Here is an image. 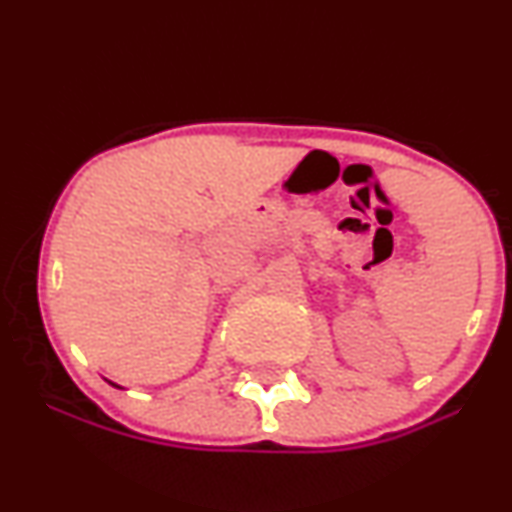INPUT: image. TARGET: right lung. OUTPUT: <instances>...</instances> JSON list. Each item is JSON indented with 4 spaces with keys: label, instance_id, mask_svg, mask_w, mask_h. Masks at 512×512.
<instances>
[{
    "label": "right lung",
    "instance_id": "add662e5",
    "mask_svg": "<svg viewBox=\"0 0 512 512\" xmlns=\"http://www.w3.org/2000/svg\"><path fill=\"white\" fill-rule=\"evenodd\" d=\"M110 385H113V387H120V385H115V383H110Z\"/></svg>",
    "mask_w": 512,
    "mask_h": 512
}]
</instances>
